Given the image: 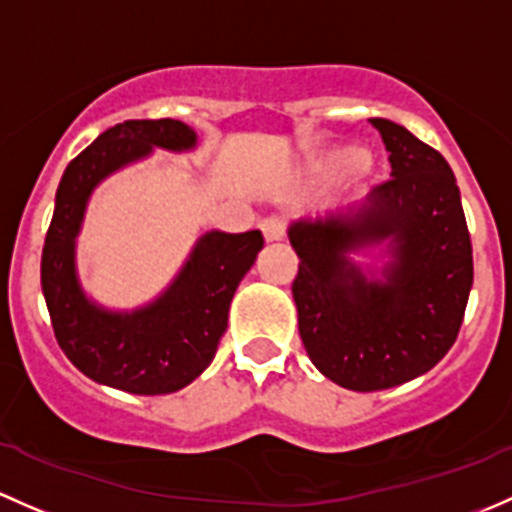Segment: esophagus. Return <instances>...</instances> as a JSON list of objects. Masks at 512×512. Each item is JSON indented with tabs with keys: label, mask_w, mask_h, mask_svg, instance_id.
<instances>
[{
	"label": "esophagus",
	"mask_w": 512,
	"mask_h": 512,
	"mask_svg": "<svg viewBox=\"0 0 512 512\" xmlns=\"http://www.w3.org/2000/svg\"><path fill=\"white\" fill-rule=\"evenodd\" d=\"M260 228H262V233H265L267 242H277V240L284 238V220L277 218V215L262 220Z\"/></svg>",
	"instance_id": "34e87169"
}]
</instances>
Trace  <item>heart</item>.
Returning a JSON list of instances; mask_svg holds the SVG:
<instances>
[{
  "label": "heart",
  "mask_w": 512,
  "mask_h": 512,
  "mask_svg": "<svg viewBox=\"0 0 512 512\" xmlns=\"http://www.w3.org/2000/svg\"><path fill=\"white\" fill-rule=\"evenodd\" d=\"M353 157H355V152L351 147H341V149H336V152H328L324 164L326 166H343V164H348V161H353Z\"/></svg>",
  "instance_id": "1"
}]
</instances>
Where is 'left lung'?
<instances>
[{
	"label": "left lung",
	"mask_w": 512,
	"mask_h": 512,
	"mask_svg": "<svg viewBox=\"0 0 512 512\" xmlns=\"http://www.w3.org/2000/svg\"><path fill=\"white\" fill-rule=\"evenodd\" d=\"M390 181L363 203L289 225L299 255L292 284L311 363L355 392L419 378L449 353L473 284L471 238L454 171L402 125L373 117ZM386 245L383 268L355 251Z\"/></svg>",
	"instance_id": "8db88e82"
}]
</instances>
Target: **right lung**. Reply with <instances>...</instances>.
Wrapping results in <instances>:
<instances>
[{
	"instance_id": "1",
	"label": "right lung",
	"mask_w": 512,
	"mask_h": 512,
	"mask_svg": "<svg viewBox=\"0 0 512 512\" xmlns=\"http://www.w3.org/2000/svg\"><path fill=\"white\" fill-rule=\"evenodd\" d=\"M196 144L186 122L127 120L102 132L63 171L41 255V289L58 346L95 383L132 395H166L193 383L211 365L235 289L265 245L260 230H206L149 304L117 311L85 294L75 250L95 188L154 149L179 154Z\"/></svg>"
}]
</instances>
